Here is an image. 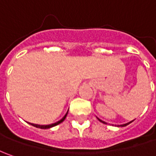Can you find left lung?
<instances>
[{
    "instance_id": "obj_1",
    "label": "left lung",
    "mask_w": 156,
    "mask_h": 156,
    "mask_svg": "<svg viewBox=\"0 0 156 156\" xmlns=\"http://www.w3.org/2000/svg\"><path fill=\"white\" fill-rule=\"evenodd\" d=\"M97 119H98V120H99V121H100V122H101L105 123L104 122H103V121H101V120H100L99 118H97ZM132 122H133V121H132ZM132 122H128V123H125V124H122V125H119V127H125V126H127V125H129V124H130V123Z\"/></svg>"
}]
</instances>
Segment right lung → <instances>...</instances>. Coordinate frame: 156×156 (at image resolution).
<instances>
[{
    "label": "right lung",
    "mask_w": 156,
    "mask_h": 156,
    "mask_svg": "<svg viewBox=\"0 0 156 156\" xmlns=\"http://www.w3.org/2000/svg\"><path fill=\"white\" fill-rule=\"evenodd\" d=\"M68 112H69V110H68ZM68 112L66 113V115H64V116L60 120V121H58V122H56L55 123H53V124H49V125H38V124H33V123H30L32 126H34V127H35V128H39V129H50V128H53V127H55V126H56V125H58V124H60V123H62L65 120V118L67 117V115H68Z\"/></svg>",
    "instance_id": "add662e5"
}]
</instances>
